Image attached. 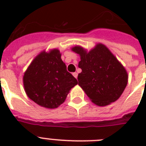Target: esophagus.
Returning a JSON list of instances; mask_svg holds the SVG:
<instances>
[{"label": "esophagus", "instance_id": "esophagus-1", "mask_svg": "<svg viewBox=\"0 0 146 146\" xmlns=\"http://www.w3.org/2000/svg\"><path fill=\"white\" fill-rule=\"evenodd\" d=\"M73 76H74L75 78H77V76H78V73H73Z\"/></svg>", "mask_w": 146, "mask_h": 146}]
</instances>
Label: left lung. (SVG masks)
I'll use <instances>...</instances> for the list:
<instances>
[{
	"instance_id": "obj_1",
	"label": "left lung",
	"mask_w": 146,
	"mask_h": 146,
	"mask_svg": "<svg viewBox=\"0 0 146 146\" xmlns=\"http://www.w3.org/2000/svg\"><path fill=\"white\" fill-rule=\"evenodd\" d=\"M72 50L80 54L79 86L92 102L106 106L120 97L128 82V74L122 64L105 45L98 44L87 52L75 46Z\"/></svg>"
}]
</instances>
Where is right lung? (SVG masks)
I'll return each instance as SVG.
<instances>
[{"instance_id":"1","label":"right lung","mask_w":146,"mask_h":146,"mask_svg":"<svg viewBox=\"0 0 146 146\" xmlns=\"http://www.w3.org/2000/svg\"><path fill=\"white\" fill-rule=\"evenodd\" d=\"M58 49L42 51L36 56L23 76L28 97L38 105L56 108L63 104L69 92L78 82L66 70Z\"/></svg>"}]
</instances>
